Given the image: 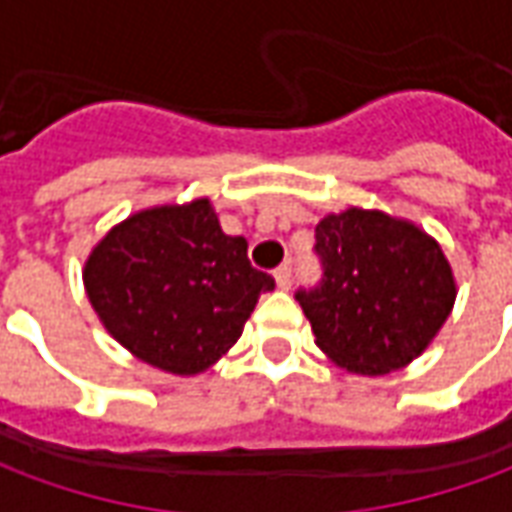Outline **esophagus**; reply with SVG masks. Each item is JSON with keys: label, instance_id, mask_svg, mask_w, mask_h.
Instances as JSON below:
<instances>
[{"label": "esophagus", "instance_id": "obj_1", "mask_svg": "<svg viewBox=\"0 0 512 512\" xmlns=\"http://www.w3.org/2000/svg\"><path fill=\"white\" fill-rule=\"evenodd\" d=\"M274 279H277V288L279 290H288L290 282H293V268L285 263V266H279L277 271H274Z\"/></svg>", "mask_w": 512, "mask_h": 512}]
</instances>
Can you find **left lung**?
I'll use <instances>...</instances> for the list:
<instances>
[{
	"mask_svg": "<svg viewBox=\"0 0 512 512\" xmlns=\"http://www.w3.org/2000/svg\"><path fill=\"white\" fill-rule=\"evenodd\" d=\"M315 241L321 285L296 293L315 345L356 376L411 365L458 296L439 241L408 219L365 208L323 216Z\"/></svg>",
	"mask_w": 512,
	"mask_h": 512,
	"instance_id": "left-lung-1",
	"label": "left lung"
}]
</instances>
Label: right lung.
<instances>
[{
	"mask_svg": "<svg viewBox=\"0 0 512 512\" xmlns=\"http://www.w3.org/2000/svg\"><path fill=\"white\" fill-rule=\"evenodd\" d=\"M84 290L126 351L172 376L216 365L274 279L224 235L208 197L131 213L84 260Z\"/></svg>",
	"mask_w": 512,
	"mask_h": 512,
	"instance_id": "1",
	"label": "right lung"
}]
</instances>
